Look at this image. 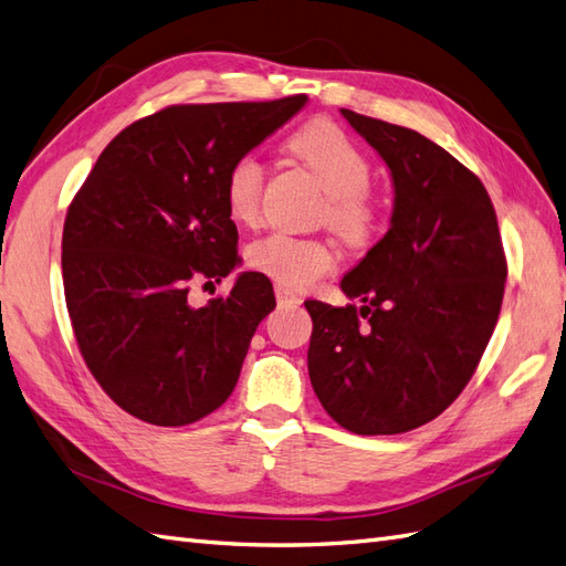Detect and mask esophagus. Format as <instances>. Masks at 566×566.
<instances>
[{
  "label": "esophagus",
  "instance_id": "34e87169",
  "mask_svg": "<svg viewBox=\"0 0 566 566\" xmlns=\"http://www.w3.org/2000/svg\"><path fill=\"white\" fill-rule=\"evenodd\" d=\"M273 293H276V300H279L281 307H297V304L302 302V297L297 293H293V290H287L281 283H276V287H273Z\"/></svg>",
  "mask_w": 566,
  "mask_h": 566
}]
</instances>
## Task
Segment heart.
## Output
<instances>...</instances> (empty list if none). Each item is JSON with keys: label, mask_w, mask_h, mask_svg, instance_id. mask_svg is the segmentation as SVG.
<instances>
[{"label": "heart", "mask_w": 566, "mask_h": 566, "mask_svg": "<svg viewBox=\"0 0 566 566\" xmlns=\"http://www.w3.org/2000/svg\"><path fill=\"white\" fill-rule=\"evenodd\" d=\"M287 149L316 176L326 190L321 211L331 231L345 245L361 248L378 231L380 209L369 190L371 161L349 137L328 120H314L290 137ZM264 169L254 157L231 164L223 180V200L231 219L254 226L262 209ZM248 264L285 287H310L335 269V250L324 240L269 233L250 242Z\"/></svg>", "instance_id": "obj_1"}]
</instances>
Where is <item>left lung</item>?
<instances>
[{
  "instance_id": "1",
  "label": "left lung",
  "mask_w": 566,
  "mask_h": 566,
  "mask_svg": "<svg viewBox=\"0 0 566 566\" xmlns=\"http://www.w3.org/2000/svg\"><path fill=\"white\" fill-rule=\"evenodd\" d=\"M388 164V233L340 287L355 307L307 300L310 378L343 429L395 436L446 411L497 324L507 259L476 174L417 130L340 109Z\"/></svg>"
}]
</instances>
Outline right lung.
Instances as JSON below:
<instances>
[{"instance_id":"right-lung-1","label":"right lung","mask_w":566,"mask_h":566,"mask_svg":"<svg viewBox=\"0 0 566 566\" xmlns=\"http://www.w3.org/2000/svg\"><path fill=\"white\" fill-rule=\"evenodd\" d=\"M307 95L174 104L104 147L69 205L61 273L75 343L102 390L135 419L186 426L233 392L250 340L276 307L264 273L190 302L238 256L223 200L231 164L295 116Z\"/></svg>"}]
</instances>
